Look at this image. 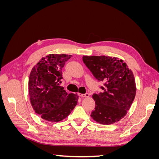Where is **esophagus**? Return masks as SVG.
<instances>
[{"instance_id":"1","label":"esophagus","mask_w":159,"mask_h":159,"mask_svg":"<svg viewBox=\"0 0 159 159\" xmlns=\"http://www.w3.org/2000/svg\"><path fill=\"white\" fill-rule=\"evenodd\" d=\"M79 96H80V97H83V98H88V97H89V93H85V94L79 93Z\"/></svg>"}]
</instances>
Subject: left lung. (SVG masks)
Wrapping results in <instances>:
<instances>
[{"label": "left lung", "mask_w": 159, "mask_h": 159, "mask_svg": "<svg viewBox=\"0 0 159 159\" xmlns=\"http://www.w3.org/2000/svg\"><path fill=\"white\" fill-rule=\"evenodd\" d=\"M83 61L95 78L105 83L102 92L92 95L95 107L91 117L102 125L120 121L127 115L136 95L131 70L117 57L84 56Z\"/></svg>", "instance_id": "left-lung-1"}]
</instances>
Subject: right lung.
Wrapping results in <instances>:
<instances>
[{"mask_svg":"<svg viewBox=\"0 0 159 159\" xmlns=\"http://www.w3.org/2000/svg\"><path fill=\"white\" fill-rule=\"evenodd\" d=\"M71 55L50 54L33 67L28 80L30 103L35 112L46 121L59 122L71 113L79 96L68 93L60 86L61 70Z\"/></svg>","mask_w":159,"mask_h":159,"instance_id":"obj_1","label":"right lung"}]
</instances>
